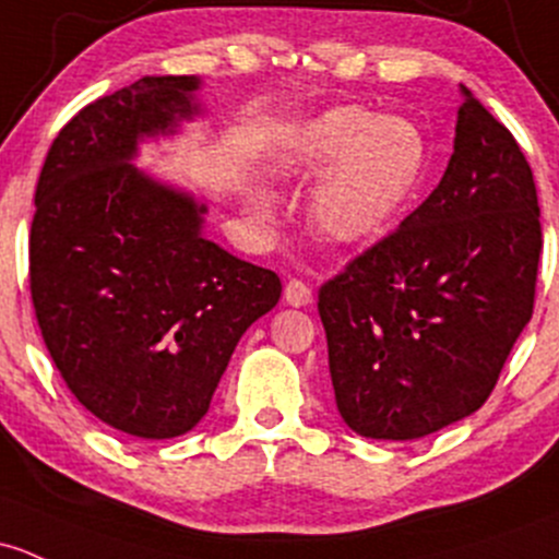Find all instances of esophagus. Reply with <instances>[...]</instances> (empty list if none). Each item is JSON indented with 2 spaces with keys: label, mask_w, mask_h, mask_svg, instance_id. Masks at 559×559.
Wrapping results in <instances>:
<instances>
[{
  "label": "esophagus",
  "mask_w": 559,
  "mask_h": 559,
  "mask_svg": "<svg viewBox=\"0 0 559 559\" xmlns=\"http://www.w3.org/2000/svg\"><path fill=\"white\" fill-rule=\"evenodd\" d=\"M284 299L286 305H292V308H305V305L313 302V292H310V286L302 284L299 278H292L286 281L284 286Z\"/></svg>",
  "instance_id": "obj_1"
}]
</instances>
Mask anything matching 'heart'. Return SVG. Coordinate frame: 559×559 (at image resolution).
<instances>
[{"mask_svg":"<svg viewBox=\"0 0 559 559\" xmlns=\"http://www.w3.org/2000/svg\"><path fill=\"white\" fill-rule=\"evenodd\" d=\"M428 139L404 115L334 107L292 131L275 168L286 179H319L310 192V225L334 243H364L399 219L428 171ZM260 222L278 216L270 190L249 192Z\"/></svg>","mask_w":559,"mask_h":559,"instance_id":"b5f03b06","label":"heart"}]
</instances>
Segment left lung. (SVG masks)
I'll return each instance as SVG.
<instances>
[{
    "label": "left lung",
    "instance_id": "obj_1",
    "mask_svg": "<svg viewBox=\"0 0 559 559\" xmlns=\"http://www.w3.org/2000/svg\"><path fill=\"white\" fill-rule=\"evenodd\" d=\"M461 96L437 190L319 292L334 402L367 439L409 442L477 413L533 316L536 181L509 128Z\"/></svg>",
    "mask_w": 559,
    "mask_h": 559
}]
</instances>
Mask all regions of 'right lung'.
Wrapping results in <instances>:
<instances>
[{"label":"right lung","mask_w":559,"mask_h":559,"mask_svg":"<svg viewBox=\"0 0 559 559\" xmlns=\"http://www.w3.org/2000/svg\"><path fill=\"white\" fill-rule=\"evenodd\" d=\"M198 78H141L61 128L37 181L28 284L74 399L115 431L174 439L209 413L281 278L203 235L209 205L133 166L201 115Z\"/></svg>","instance_id":"obj_1"}]
</instances>
